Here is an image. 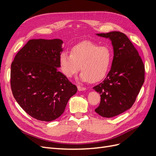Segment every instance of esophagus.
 Instances as JSON below:
<instances>
[{"label":"esophagus","mask_w":156,"mask_h":156,"mask_svg":"<svg viewBox=\"0 0 156 156\" xmlns=\"http://www.w3.org/2000/svg\"><path fill=\"white\" fill-rule=\"evenodd\" d=\"M77 88H78L79 91H83V90H86V88H84L83 87H81L79 85L77 86Z\"/></svg>","instance_id":"34e87169"}]
</instances>
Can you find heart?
I'll list each match as a JSON object with an SVG mask.
<instances>
[{
	"mask_svg": "<svg viewBox=\"0 0 156 156\" xmlns=\"http://www.w3.org/2000/svg\"><path fill=\"white\" fill-rule=\"evenodd\" d=\"M111 59L112 51L109 47L83 41L72 47L70 54L62 52L59 62L62 72L67 77L75 76L81 67L80 78L83 81L97 82L105 76Z\"/></svg>",
	"mask_w": 156,
	"mask_h": 156,
	"instance_id": "1",
	"label": "heart"
}]
</instances>
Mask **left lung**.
Here are the masks:
<instances>
[{
	"label": "left lung",
	"instance_id": "left-lung-1",
	"mask_svg": "<svg viewBox=\"0 0 156 156\" xmlns=\"http://www.w3.org/2000/svg\"><path fill=\"white\" fill-rule=\"evenodd\" d=\"M97 35L112 41L114 57L106 78L93 87L101 96L95 111L102 117L111 118L133 105L144 81V66L137 50L124 33L114 31Z\"/></svg>",
	"mask_w": 156,
	"mask_h": 156
}]
</instances>
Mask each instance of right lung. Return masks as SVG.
<instances>
[{
    "label": "right lung",
    "mask_w": 156,
    "mask_h": 156,
    "mask_svg": "<svg viewBox=\"0 0 156 156\" xmlns=\"http://www.w3.org/2000/svg\"><path fill=\"white\" fill-rule=\"evenodd\" d=\"M62 43L60 39L30 40L11 65L13 96L28 115L38 120L58 119L77 91L57 69Z\"/></svg>",
    "instance_id": "add662e5"
}]
</instances>
